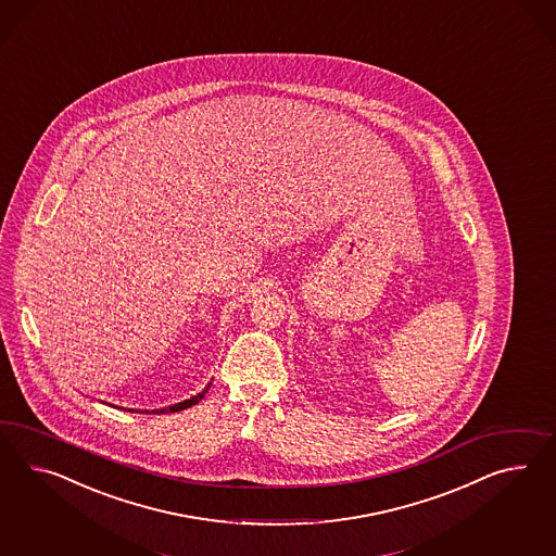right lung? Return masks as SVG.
<instances>
[{"mask_svg":"<svg viewBox=\"0 0 556 556\" xmlns=\"http://www.w3.org/2000/svg\"><path fill=\"white\" fill-rule=\"evenodd\" d=\"M211 384L212 382H208V384L202 389V392H198L194 396H190L188 401H181V403L165 406V408H155V410H151V413H153V415H155V413H157V415H167V413H178V410H184V408H188V406L198 405V403L204 399V394H206L208 389H211ZM123 410H131V413H134V408H123ZM146 413H150V410H146Z\"/></svg>","mask_w":556,"mask_h":556,"instance_id":"1","label":"right lung"}]
</instances>
